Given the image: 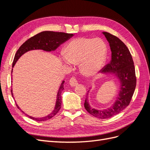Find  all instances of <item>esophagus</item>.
Listing matches in <instances>:
<instances>
[{
	"mask_svg": "<svg viewBox=\"0 0 150 150\" xmlns=\"http://www.w3.org/2000/svg\"><path fill=\"white\" fill-rule=\"evenodd\" d=\"M69 84L74 87V86H76L78 84V81L76 80V79L74 78V77H72V78L69 80Z\"/></svg>",
	"mask_w": 150,
	"mask_h": 150,
	"instance_id": "34e87169",
	"label": "esophagus"
}]
</instances>
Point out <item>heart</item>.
<instances>
[{
	"label": "heart",
	"instance_id": "obj_1",
	"mask_svg": "<svg viewBox=\"0 0 150 150\" xmlns=\"http://www.w3.org/2000/svg\"><path fill=\"white\" fill-rule=\"evenodd\" d=\"M62 60L66 64L79 63V69L87 76L96 75L106 61L107 47L99 38H76L67 45Z\"/></svg>",
	"mask_w": 150,
	"mask_h": 150
}]
</instances>
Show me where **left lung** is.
<instances>
[{
	"mask_svg": "<svg viewBox=\"0 0 150 150\" xmlns=\"http://www.w3.org/2000/svg\"><path fill=\"white\" fill-rule=\"evenodd\" d=\"M110 44L111 51V60L102 69L103 74H112L120 81V91L115 103L104 110H96L89 104V90L85 99L84 108L89 114L99 119H108L122 111L129 105L134 94L137 78L132 56L128 47L116 36L103 32ZM91 89V88H90Z\"/></svg>",
	"mask_w": 150,
	"mask_h": 150,
	"instance_id": "obj_1",
	"label": "left lung"
}]
</instances>
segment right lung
<instances>
[{
    "label": "right lung",
    "mask_w": 150,
    "mask_h": 150,
    "mask_svg": "<svg viewBox=\"0 0 150 150\" xmlns=\"http://www.w3.org/2000/svg\"><path fill=\"white\" fill-rule=\"evenodd\" d=\"M72 36H73V34H72L58 33V32L53 31H43L38 34H36L35 35L33 36V37L29 39L28 40H26V41L19 48V49L17 50V52L15 54L14 59H13V61L12 63V68L15 66L16 63L18 61V59H19L25 52L29 51H32V50L39 49L43 50L44 51L47 52L54 51H55L61 44L66 42L68 39H69ZM12 70L13 69H12ZM64 81H62L57 94L55 107H54V110L52 111V112L50 113L48 115L42 117H35L25 114L23 111L21 110V109L17 105V104H16L17 108L20 110L22 112H24L27 116H28L30 119L34 120L35 121H44L52 118V117H54L57 114L61 108V93L62 91V90L64 89ZM11 94L12 97L13 98L12 89H11ZM13 99H14V98H13Z\"/></svg>",
    "instance_id": "add662e5"
}]
</instances>
